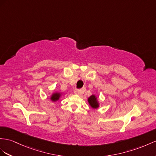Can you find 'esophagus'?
I'll return each instance as SVG.
<instances>
[{
  "mask_svg": "<svg viewBox=\"0 0 156 156\" xmlns=\"http://www.w3.org/2000/svg\"><path fill=\"white\" fill-rule=\"evenodd\" d=\"M83 91H84V90H83V89H82V90L75 89V90H74V94H77V95L82 94L83 93Z\"/></svg>",
  "mask_w": 156,
  "mask_h": 156,
  "instance_id": "34e87169",
  "label": "esophagus"
}]
</instances>
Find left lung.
I'll return each instance as SVG.
<instances>
[{"mask_svg":"<svg viewBox=\"0 0 156 156\" xmlns=\"http://www.w3.org/2000/svg\"><path fill=\"white\" fill-rule=\"evenodd\" d=\"M87 101H88L90 106L92 109H96L99 107V101L96 95L94 94H92L91 96L87 98Z\"/></svg>","mask_w":156,"mask_h":156,"instance_id":"obj_1","label":"left lung"}]
</instances>
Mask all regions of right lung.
Returning <instances> with one entry per match:
<instances>
[{"label": "right lung", "instance_id": "obj_1", "mask_svg": "<svg viewBox=\"0 0 156 156\" xmlns=\"http://www.w3.org/2000/svg\"><path fill=\"white\" fill-rule=\"evenodd\" d=\"M63 94L62 92H59V91H54V92L50 96V100L52 102H56L58 101L60 98Z\"/></svg>", "mask_w": 156, "mask_h": 156}]
</instances>
